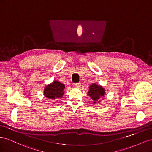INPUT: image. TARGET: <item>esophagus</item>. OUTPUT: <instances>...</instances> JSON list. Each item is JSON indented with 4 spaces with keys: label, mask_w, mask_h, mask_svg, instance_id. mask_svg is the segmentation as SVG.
Masks as SVG:
<instances>
[{
    "label": "esophagus",
    "mask_w": 152,
    "mask_h": 152,
    "mask_svg": "<svg viewBox=\"0 0 152 152\" xmlns=\"http://www.w3.org/2000/svg\"><path fill=\"white\" fill-rule=\"evenodd\" d=\"M75 86L76 87H80L81 84H80V83H75Z\"/></svg>",
    "instance_id": "esophagus-1"
}]
</instances>
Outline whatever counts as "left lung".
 <instances>
[{
    "instance_id": "8db88e82",
    "label": "left lung",
    "mask_w": 152,
    "mask_h": 152,
    "mask_svg": "<svg viewBox=\"0 0 152 152\" xmlns=\"http://www.w3.org/2000/svg\"><path fill=\"white\" fill-rule=\"evenodd\" d=\"M104 94V89L102 86H98L95 84H92L89 87V91L88 92V95L93 100L94 103H99V99Z\"/></svg>"
}]
</instances>
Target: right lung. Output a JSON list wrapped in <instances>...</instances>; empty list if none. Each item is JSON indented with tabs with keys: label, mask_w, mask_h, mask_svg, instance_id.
Returning <instances> with one entry per match:
<instances>
[{
	"label": "right lung",
	"mask_w": 152,
	"mask_h": 152,
	"mask_svg": "<svg viewBox=\"0 0 152 152\" xmlns=\"http://www.w3.org/2000/svg\"><path fill=\"white\" fill-rule=\"evenodd\" d=\"M65 85L58 81H54L48 85L44 89V95L48 99H56L61 98L64 94Z\"/></svg>",
	"instance_id": "obj_1"
}]
</instances>
